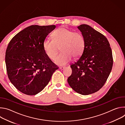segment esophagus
Returning a JSON list of instances; mask_svg holds the SVG:
<instances>
[{
    "mask_svg": "<svg viewBox=\"0 0 125 125\" xmlns=\"http://www.w3.org/2000/svg\"><path fill=\"white\" fill-rule=\"evenodd\" d=\"M64 68H65V67H59V69H60V70H64Z\"/></svg>",
    "mask_w": 125,
    "mask_h": 125,
    "instance_id": "1",
    "label": "esophagus"
}]
</instances>
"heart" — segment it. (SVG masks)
Listing matches in <instances>:
<instances>
[{"label":"heart","instance_id":"b5f03b06","mask_svg":"<svg viewBox=\"0 0 125 125\" xmlns=\"http://www.w3.org/2000/svg\"><path fill=\"white\" fill-rule=\"evenodd\" d=\"M53 39L46 38L43 43L47 56L53 60L61 48L62 52L54 59L58 65H65L73 58L76 59L83 54L85 41L83 35L79 31H74L66 27H61L52 34Z\"/></svg>","mask_w":125,"mask_h":125}]
</instances>
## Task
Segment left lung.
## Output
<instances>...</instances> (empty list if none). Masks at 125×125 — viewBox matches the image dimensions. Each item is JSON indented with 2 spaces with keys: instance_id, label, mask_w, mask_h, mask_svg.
<instances>
[{
  "instance_id": "1",
  "label": "left lung",
  "mask_w": 125,
  "mask_h": 125,
  "mask_svg": "<svg viewBox=\"0 0 125 125\" xmlns=\"http://www.w3.org/2000/svg\"><path fill=\"white\" fill-rule=\"evenodd\" d=\"M78 28L84 38V49L77 62L71 65L72 73L67 81L76 92L88 95L98 91L107 80L113 66L112 52L103 34L87 25Z\"/></svg>"
}]
</instances>
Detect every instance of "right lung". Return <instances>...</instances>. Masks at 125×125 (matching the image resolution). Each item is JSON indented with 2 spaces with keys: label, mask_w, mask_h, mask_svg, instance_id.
I'll return each mask as SVG.
<instances>
[{
  "label": "right lung",
  "mask_w": 125,
  "mask_h": 125,
  "mask_svg": "<svg viewBox=\"0 0 125 125\" xmlns=\"http://www.w3.org/2000/svg\"><path fill=\"white\" fill-rule=\"evenodd\" d=\"M55 27L30 26L16 34L8 45L5 63L8 78L25 94L33 95L41 92L58 69L46 55L43 45Z\"/></svg>",
  "instance_id": "add662e5"
}]
</instances>
